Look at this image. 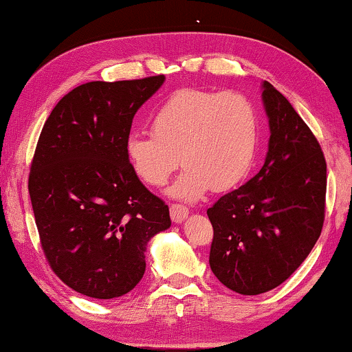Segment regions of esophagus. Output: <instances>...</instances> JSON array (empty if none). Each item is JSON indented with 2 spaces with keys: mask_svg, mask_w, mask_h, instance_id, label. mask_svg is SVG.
<instances>
[{
  "mask_svg": "<svg viewBox=\"0 0 352 352\" xmlns=\"http://www.w3.org/2000/svg\"><path fill=\"white\" fill-rule=\"evenodd\" d=\"M188 214H190V210H188V207L185 206L182 204L170 206V217H172V221H175V223H182V221L188 217Z\"/></svg>",
  "mask_w": 352,
  "mask_h": 352,
  "instance_id": "1",
  "label": "esophagus"
}]
</instances>
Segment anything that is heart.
Here are the masks:
<instances>
[{"label":"heart","mask_w":352,"mask_h":352,"mask_svg":"<svg viewBox=\"0 0 352 352\" xmlns=\"http://www.w3.org/2000/svg\"><path fill=\"white\" fill-rule=\"evenodd\" d=\"M258 138V110L244 94L180 89L153 113L151 133L126 138L124 153L133 174L150 186L166 185L182 156L186 169L170 195L196 201L249 174Z\"/></svg>","instance_id":"b5f03b06"}]
</instances>
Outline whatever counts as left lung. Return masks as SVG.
<instances>
[{"mask_svg": "<svg viewBox=\"0 0 352 352\" xmlns=\"http://www.w3.org/2000/svg\"><path fill=\"white\" fill-rule=\"evenodd\" d=\"M261 96L271 131L265 164L207 209L210 270L241 295L265 294L289 279L325 219L327 162L318 138L268 81Z\"/></svg>", "mask_w": 352, "mask_h": 352, "instance_id": "obj_1", "label": "left lung"}]
</instances>
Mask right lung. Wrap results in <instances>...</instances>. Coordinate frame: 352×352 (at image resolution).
Here are the masks:
<instances>
[{"mask_svg": "<svg viewBox=\"0 0 352 352\" xmlns=\"http://www.w3.org/2000/svg\"><path fill=\"white\" fill-rule=\"evenodd\" d=\"M164 75L92 81L68 92L44 122L28 192L49 266L91 298L131 292L148 241L170 226L169 207L129 166L124 143L138 108Z\"/></svg>", "mask_w": 352, "mask_h": 352, "instance_id": "obj_1", "label": "right lung"}]
</instances>
